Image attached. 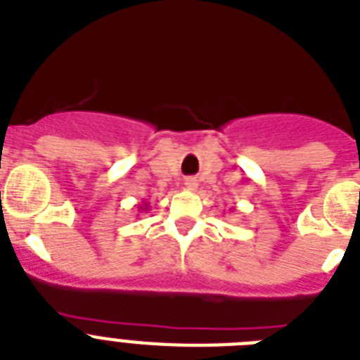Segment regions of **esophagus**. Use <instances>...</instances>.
Returning <instances> with one entry per match:
<instances>
[{"mask_svg": "<svg viewBox=\"0 0 360 360\" xmlns=\"http://www.w3.org/2000/svg\"><path fill=\"white\" fill-rule=\"evenodd\" d=\"M184 186L187 187V189H191V191H195L198 187V182L197 178H186V182H184Z\"/></svg>", "mask_w": 360, "mask_h": 360, "instance_id": "1", "label": "esophagus"}]
</instances>
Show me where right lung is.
<instances>
[{
    "instance_id": "right-lung-1",
    "label": "right lung",
    "mask_w": 360,
    "mask_h": 360,
    "mask_svg": "<svg viewBox=\"0 0 360 360\" xmlns=\"http://www.w3.org/2000/svg\"><path fill=\"white\" fill-rule=\"evenodd\" d=\"M150 210V202L143 200L141 204H138V213H147Z\"/></svg>"
}]
</instances>
